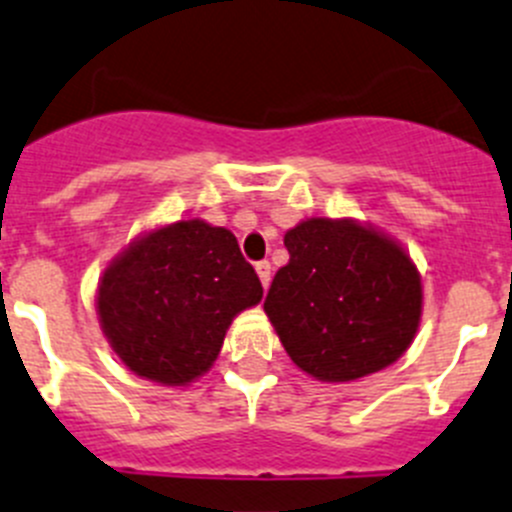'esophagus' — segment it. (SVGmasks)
<instances>
[{
    "label": "esophagus",
    "instance_id": "obj_1",
    "mask_svg": "<svg viewBox=\"0 0 512 512\" xmlns=\"http://www.w3.org/2000/svg\"><path fill=\"white\" fill-rule=\"evenodd\" d=\"M256 274H259L261 286H264V289H269V284H271V264H269V261H259V264H256Z\"/></svg>",
    "mask_w": 512,
    "mask_h": 512
}]
</instances>
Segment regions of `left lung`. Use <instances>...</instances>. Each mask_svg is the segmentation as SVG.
<instances>
[{
  "label": "left lung",
  "instance_id": "left-lung-1",
  "mask_svg": "<svg viewBox=\"0 0 512 512\" xmlns=\"http://www.w3.org/2000/svg\"><path fill=\"white\" fill-rule=\"evenodd\" d=\"M289 264L264 311L291 362L329 384L397 362L422 321V276L397 238L352 216H311L284 233Z\"/></svg>",
  "mask_w": 512,
  "mask_h": 512
}]
</instances>
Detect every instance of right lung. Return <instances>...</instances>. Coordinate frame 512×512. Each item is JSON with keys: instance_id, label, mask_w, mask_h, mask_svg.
Listing matches in <instances>:
<instances>
[{"instance_id": "right-lung-1", "label": "right lung", "mask_w": 512, "mask_h": 512, "mask_svg": "<svg viewBox=\"0 0 512 512\" xmlns=\"http://www.w3.org/2000/svg\"><path fill=\"white\" fill-rule=\"evenodd\" d=\"M261 299L236 236L180 218L145 228L102 269L95 309L107 344L135 377L188 387L213 367L233 319Z\"/></svg>"}]
</instances>
